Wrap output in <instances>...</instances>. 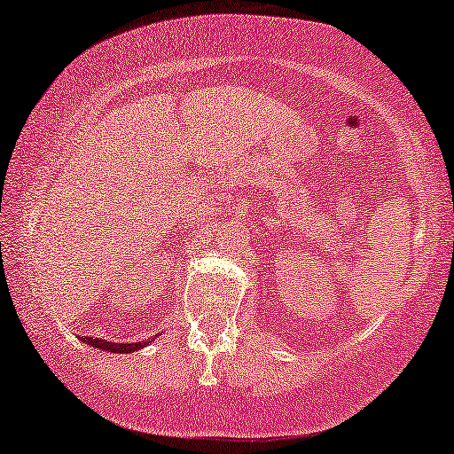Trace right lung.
Listing matches in <instances>:
<instances>
[{
  "instance_id": "add662e5",
  "label": "right lung",
  "mask_w": 454,
  "mask_h": 454,
  "mask_svg": "<svg viewBox=\"0 0 454 454\" xmlns=\"http://www.w3.org/2000/svg\"><path fill=\"white\" fill-rule=\"evenodd\" d=\"M87 345H93L101 351H109V353H134L137 348H142L148 345V340H142V343H111V340L106 339H93V337H85L82 339Z\"/></svg>"
}]
</instances>
